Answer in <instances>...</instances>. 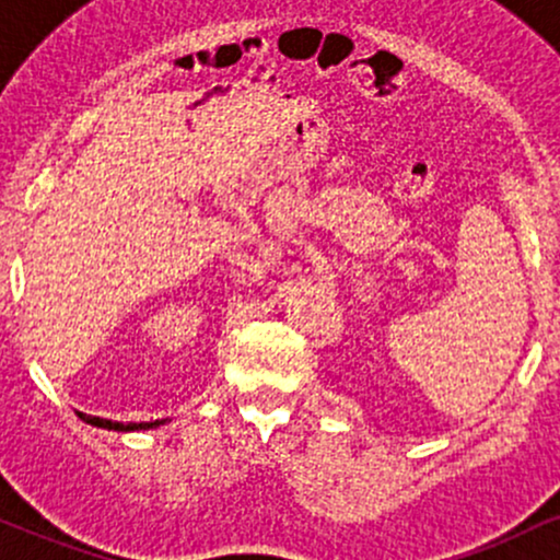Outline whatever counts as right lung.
<instances>
[{
	"mask_svg": "<svg viewBox=\"0 0 560 560\" xmlns=\"http://www.w3.org/2000/svg\"><path fill=\"white\" fill-rule=\"evenodd\" d=\"M79 418L84 420V423L97 425V429H108V431H144V429H159V425L166 423V420H150V423H118V420L84 416V412H79Z\"/></svg>",
	"mask_w": 560,
	"mask_h": 560,
	"instance_id": "1",
	"label": "right lung"
}]
</instances>
